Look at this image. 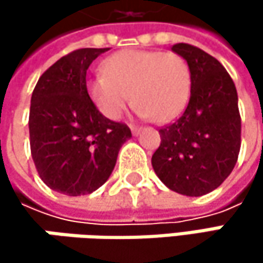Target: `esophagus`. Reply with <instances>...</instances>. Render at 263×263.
<instances>
[{
	"mask_svg": "<svg viewBox=\"0 0 263 263\" xmlns=\"http://www.w3.org/2000/svg\"><path fill=\"white\" fill-rule=\"evenodd\" d=\"M131 132L132 135H138V134L141 132V128H138V126H131Z\"/></svg>",
	"mask_w": 263,
	"mask_h": 263,
	"instance_id": "34e87169",
	"label": "esophagus"
}]
</instances>
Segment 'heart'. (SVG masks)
I'll list each match as a JSON object with an SVG mask.
<instances>
[{"label":"heart","mask_w":263,"mask_h":263,"mask_svg":"<svg viewBox=\"0 0 263 263\" xmlns=\"http://www.w3.org/2000/svg\"><path fill=\"white\" fill-rule=\"evenodd\" d=\"M103 74L88 79L86 88L99 111L119 120L132 100L141 119L164 123L184 108L190 91V71L180 54L152 50H123L102 64Z\"/></svg>","instance_id":"heart-1"}]
</instances>
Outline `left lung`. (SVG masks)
Wrapping results in <instances>:
<instances>
[{"label":"left lung","mask_w":263,"mask_h":263,"mask_svg":"<svg viewBox=\"0 0 263 263\" xmlns=\"http://www.w3.org/2000/svg\"><path fill=\"white\" fill-rule=\"evenodd\" d=\"M190 71V99L181 117L161 128L152 167L161 183L185 196H202L232 174L240 149L236 86L218 59L175 44Z\"/></svg>","instance_id":"1"}]
</instances>
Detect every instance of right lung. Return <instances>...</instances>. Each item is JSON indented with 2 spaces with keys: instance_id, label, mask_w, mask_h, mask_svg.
<instances>
[{
  "instance_id": "right-lung-1",
  "label": "right lung",
  "mask_w": 263,
  "mask_h": 263,
  "mask_svg": "<svg viewBox=\"0 0 263 263\" xmlns=\"http://www.w3.org/2000/svg\"><path fill=\"white\" fill-rule=\"evenodd\" d=\"M109 48H80L54 62L37 80L30 105V147L50 189L79 196L111 177L120 147L132 137L106 119L89 99L86 71Z\"/></svg>"
}]
</instances>
